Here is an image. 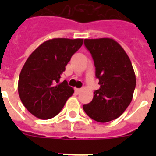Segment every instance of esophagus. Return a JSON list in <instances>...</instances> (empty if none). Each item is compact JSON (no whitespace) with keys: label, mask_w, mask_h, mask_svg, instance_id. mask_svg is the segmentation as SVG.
I'll list each match as a JSON object with an SVG mask.
<instances>
[{"label":"esophagus","mask_w":156,"mask_h":156,"mask_svg":"<svg viewBox=\"0 0 156 156\" xmlns=\"http://www.w3.org/2000/svg\"><path fill=\"white\" fill-rule=\"evenodd\" d=\"M81 91H82L81 88H75V92H76L77 94H79Z\"/></svg>","instance_id":"1"}]
</instances>
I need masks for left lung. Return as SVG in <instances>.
Wrapping results in <instances>:
<instances>
[{
    "label": "left lung",
    "mask_w": 156,
    "mask_h": 156,
    "mask_svg": "<svg viewBox=\"0 0 156 156\" xmlns=\"http://www.w3.org/2000/svg\"><path fill=\"white\" fill-rule=\"evenodd\" d=\"M95 66L100 87L85 113L94 120L106 123L120 116L132 101L136 78L130 59L124 48L112 38L85 39Z\"/></svg>",
    "instance_id": "left-lung-1"
}]
</instances>
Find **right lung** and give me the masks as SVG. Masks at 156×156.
<instances>
[{"instance_id": "obj_1", "label": "right lung", "mask_w": 156, "mask_h": 156, "mask_svg": "<svg viewBox=\"0 0 156 156\" xmlns=\"http://www.w3.org/2000/svg\"><path fill=\"white\" fill-rule=\"evenodd\" d=\"M83 39L53 38L41 43L27 59L20 73L18 94L32 115L41 119L54 117L73 94L68 82H60L72 56Z\"/></svg>"}]
</instances>
